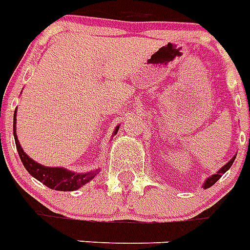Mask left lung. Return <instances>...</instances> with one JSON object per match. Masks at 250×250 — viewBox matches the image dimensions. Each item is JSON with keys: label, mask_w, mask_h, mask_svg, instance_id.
I'll use <instances>...</instances> for the list:
<instances>
[{"label": "left lung", "mask_w": 250, "mask_h": 250, "mask_svg": "<svg viewBox=\"0 0 250 250\" xmlns=\"http://www.w3.org/2000/svg\"><path fill=\"white\" fill-rule=\"evenodd\" d=\"M235 159H236V155H233L232 159L229 160V163L225 164V165H223V167H221V169H219V170L217 171V173H215V174L210 175V177H208V178L204 181V183H203V186H201V187H203V188H204V189H207V188H209V187H211V186L214 185L215 182L218 181V179L221 178V177H222V175L225 174V173H226L227 170H229V167H231V165H232V164H233Z\"/></svg>", "instance_id": "left-lung-1"}]
</instances>
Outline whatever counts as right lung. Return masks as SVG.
Here are the masks:
<instances>
[{"instance_id":"1","label":"right lung","mask_w":250,"mask_h":250,"mask_svg":"<svg viewBox=\"0 0 250 250\" xmlns=\"http://www.w3.org/2000/svg\"><path fill=\"white\" fill-rule=\"evenodd\" d=\"M120 125L115 127L113 135L117 134ZM14 139H15V145H17L18 153L21 157V163H23L24 167L27 169L29 174L47 186L49 188L57 189V191H76L80 187H83L87 183V182L93 181L95 175L99 174L101 169H95V170L86 171V173H76V171L68 170L65 167H45L42 164H39L33 159L28 156L27 153L24 152L21 148L19 139L17 135V109L14 112Z\"/></svg>"}]
</instances>
